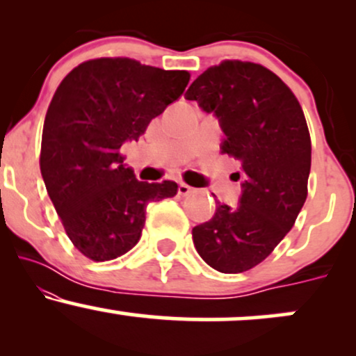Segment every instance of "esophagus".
Wrapping results in <instances>:
<instances>
[{
  "label": "esophagus",
  "instance_id": "esophagus-1",
  "mask_svg": "<svg viewBox=\"0 0 356 356\" xmlns=\"http://www.w3.org/2000/svg\"><path fill=\"white\" fill-rule=\"evenodd\" d=\"M177 191H179V195H182V197H186V195H191L192 192H194V189H192L191 186H187V184H179Z\"/></svg>",
  "mask_w": 356,
  "mask_h": 356
}]
</instances>
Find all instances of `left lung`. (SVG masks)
Returning <instances> with one entry per match:
<instances>
[{"label":"left lung","mask_w":356,"mask_h":356,"mask_svg":"<svg viewBox=\"0 0 356 356\" xmlns=\"http://www.w3.org/2000/svg\"><path fill=\"white\" fill-rule=\"evenodd\" d=\"M195 100L219 120L220 150L241 162L239 201L218 202L192 229L199 256L219 273H243L271 254L308 195L312 140L300 102L263 65L222 61L192 81Z\"/></svg>","instance_id":"left-lung-1"}]
</instances>
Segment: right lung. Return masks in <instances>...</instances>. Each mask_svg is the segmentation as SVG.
Masks as SVG:
<instances>
[{
    "label": "right lung",
    "instance_id": "add662e5",
    "mask_svg": "<svg viewBox=\"0 0 356 356\" xmlns=\"http://www.w3.org/2000/svg\"><path fill=\"white\" fill-rule=\"evenodd\" d=\"M191 75L130 58L79 65L53 95L42 136L40 169L65 231L81 254L110 261L138 243L145 207L174 197L172 181L144 182L124 164L120 147L182 95Z\"/></svg>",
    "mask_w": 356,
    "mask_h": 356
}]
</instances>
